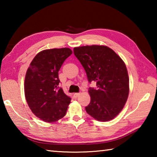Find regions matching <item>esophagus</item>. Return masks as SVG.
Wrapping results in <instances>:
<instances>
[{"instance_id":"esophagus-1","label":"esophagus","mask_w":157,"mask_h":157,"mask_svg":"<svg viewBox=\"0 0 157 157\" xmlns=\"http://www.w3.org/2000/svg\"><path fill=\"white\" fill-rule=\"evenodd\" d=\"M79 95V93H75V94H73V96L75 97V98H78V95Z\"/></svg>"}]
</instances>
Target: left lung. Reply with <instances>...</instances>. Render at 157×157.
Returning <instances> with one entry per match:
<instances>
[{"instance_id":"obj_1","label":"left lung","mask_w":157,"mask_h":157,"mask_svg":"<svg viewBox=\"0 0 157 157\" xmlns=\"http://www.w3.org/2000/svg\"><path fill=\"white\" fill-rule=\"evenodd\" d=\"M75 57L86 73L89 82L97 88H89L91 102L85 109L96 121L112 120L123 110L129 95V76L124 62L112 49L92 45L73 48Z\"/></svg>"}]
</instances>
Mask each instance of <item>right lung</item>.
Returning <instances> with one entry per match:
<instances>
[{"label":"right lung","mask_w":157,"mask_h":157,"mask_svg":"<svg viewBox=\"0 0 157 157\" xmlns=\"http://www.w3.org/2000/svg\"><path fill=\"white\" fill-rule=\"evenodd\" d=\"M73 52L68 48L39 52L25 74V96L34 115L46 123H55L66 115L71 98L59 87L61 66Z\"/></svg>","instance_id":"add662e5"}]
</instances>
